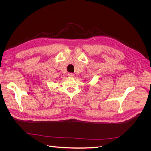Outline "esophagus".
Wrapping results in <instances>:
<instances>
[{
	"label": "esophagus",
	"mask_w": 151,
	"mask_h": 151,
	"mask_svg": "<svg viewBox=\"0 0 151 151\" xmlns=\"http://www.w3.org/2000/svg\"><path fill=\"white\" fill-rule=\"evenodd\" d=\"M68 75L70 77H74V74H73V73H68Z\"/></svg>",
	"instance_id": "34e87169"
}]
</instances>
